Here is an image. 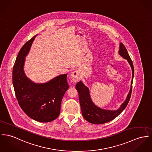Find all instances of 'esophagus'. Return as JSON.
Listing matches in <instances>:
<instances>
[{"label": "esophagus", "mask_w": 152, "mask_h": 152, "mask_svg": "<svg viewBox=\"0 0 152 152\" xmlns=\"http://www.w3.org/2000/svg\"><path fill=\"white\" fill-rule=\"evenodd\" d=\"M81 77L80 73L79 70H75L71 73V78L74 82H78Z\"/></svg>", "instance_id": "esophagus-1"}]
</instances>
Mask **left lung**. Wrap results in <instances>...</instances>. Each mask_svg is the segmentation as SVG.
<instances>
[{"label":"left lung","mask_w":152,"mask_h":152,"mask_svg":"<svg viewBox=\"0 0 152 152\" xmlns=\"http://www.w3.org/2000/svg\"><path fill=\"white\" fill-rule=\"evenodd\" d=\"M118 53L122 58L127 61L132 70V80L131 82L129 91L126 100L120 105L119 108L116 110H110L98 107L92 101L90 90L88 87L85 86L82 81L78 82L76 85V89L79 93L82 115L86 120L90 123L94 124H101L113 120L124 110L129 104L131 95L132 82L134 76V66L127 49L121 43H120Z\"/></svg>","instance_id":"8db88e82"}]
</instances>
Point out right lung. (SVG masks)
Instances as JSON below:
<instances>
[{"instance_id": "add662e5", "label": "right lung", "mask_w": 152, "mask_h": 152, "mask_svg": "<svg viewBox=\"0 0 152 152\" xmlns=\"http://www.w3.org/2000/svg\"><path fill=\"white\" fill-rule=\"evenodd\" d=\"M36 36L28 41L18 54L12 69V84L23 112L34 120L47 123L58 117L62 98L69 86L67 74L60 75L44 83H35L26 76L25 57Z\"/></svg>"}]
</instances>
